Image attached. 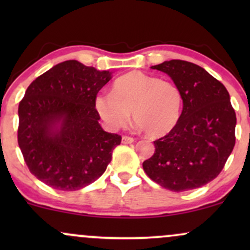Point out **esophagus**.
I'll return each instance as SVG.
<instances>
[{"label":"esophagus","mask_w":250,"mask_h":250,"mask_svg":"<svg viewBox=\"0 0 250 250\" xmlns=\"http://www.w3.org/2000/svg\"><path fill=\"white\" fill-rule=\"evenodd\" d=\"M134 142V139L130 136H122V143L123 145H130Z\"/></svg>","instance_id":"esophagus-1"}]
</instances>
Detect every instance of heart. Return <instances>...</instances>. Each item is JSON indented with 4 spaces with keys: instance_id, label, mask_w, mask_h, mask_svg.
Instances as JSON below:
<instances>
[{
    "instance_id": "heart-1",
    "label": "heart",
    "mask_w": 250,
    "mask_h": 250,
    "mask_svg": "<svg viewBox=\"0 0 250 250\" xmlns=\"http://www.w3.org/2000/svg\"><path fill=\"white\" fill-rule=\"evenodd\" d=\"M96 113L108 128L125 127L131 111L137 127L151 137L170 133L179 123L182 95L173 82L133 70L114 82L111 93H100L94 99Z\"/></svg>"
}]
</instances>
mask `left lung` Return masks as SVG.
Returning <instances> with one entry per match:
<instances>
[{
  "instance_id": "left-lung-1",
  "label": "left lung",
  "mask_w": 250,
  "mask_h": 250,
  "mask_svg": "<svg viewBox=\"0 0 250 250\" xmlns=\"http://www.w3.org/2000/svg\"><path fill=\"white\" fill-rule=\"evenodd\" d=\"M150 68L173 80L183 108L176 127L154 141L155 153L143 169L171 191L202 187L221 173L235 146L236 115L228 90L191 62L171 60Z\"/></svg>"
}]
</instances>
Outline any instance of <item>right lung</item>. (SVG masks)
Returning <instances> with one entry per match:
<instances>
[{
	"mask_svg": "<svg viewBox=\"0 0 250 250\" xmlns=\"http://www.w3.org/2000/svg\"><path fill=\"white\" fill-rule=\"evenodd\" d=\"M111 77L69 60L30 83L19 104L17 141L36 179L73 191L104 173L121 136L103 130L94 99Z\"/></svg>",
	"mask_w": 250,
	"mask_h": 250,
	"instance_id": "1",
	"label": "right lung"
}]
</instances>
